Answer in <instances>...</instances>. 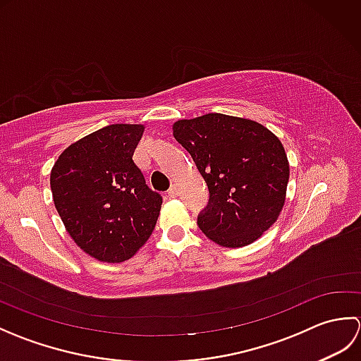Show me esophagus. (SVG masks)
Instances as JSON below:
<instances>
[{
    "mask_svg": "<svg viewBox=\"0 0 361 361\" xmlns=\"http://www.w3.org/2000/svg\"><path fill=\"white\" fill-rule=\"evenodd\" d=\"M167 194H169V197L171 198H175V197H178V194H180V189H178V186H175V185H172L171 186V189L167 190Z\"/></svg>",
    "mask_w": 361,
    "mask_h": 361,
    "instance_id": "1",
    "label": "esophagus"
}]
</instances>
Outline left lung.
<instances>
[{"label": "left lung", "mask_w": 361, "mask_h": 361, "mask_svg": "<svg viewBox=\"0 0 361 361\" xmlns=\"http://www.w3.org/2000/svg\"><path fill=\"white\" fill-rule=\"evenodd\" d=\"M209 189L197 225L221 247L259 239L286 202L288 161L281 141L255 121L209 113L173 124Z\"/></svg>", "instance_id": "8db88e82"}]
</instances>
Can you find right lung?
<instances>
[{"mask_svg": "<svg viewBox=\"0 0 361 361\" xmlns=\"http://www.w3.org/2000/svg\"><path fill=\"white\" fill-rule=\"evenodd\" d=\"M142 126L111 124L71 144L51 172L54 204L79 247L122 262L147 242L163 197L145 185L133 153Z\"/></svg>", "mask_w": 361, "mask_h": 361, "instance_id": "add662e5", "label": "right lung"}]
</instances>
